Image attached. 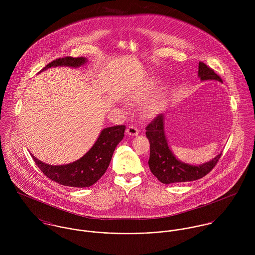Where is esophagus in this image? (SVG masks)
Returning a JSON list of instances; mask_svg holds the SVG:
<instances>
[{
  "label": "esophagus",
  "mask_w": 255,
  "mask_h": 255,
  "mask_svg": "<svg viewBox=\"0 0 255 255\" xmlns=\"http://www.w3.org/2000/svg\"><path fill=\"white\" fill-rule=\"evenodd\" d=\"M138 132H139L138 128H137L136 127H134V126H129V127L127 128V133H128V135L136 136V135L138 134Z\"/></svg>",
  "instance_id": "obj_1"
}]
</instances>
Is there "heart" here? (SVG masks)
Listing matches in <instances>:
<instances>
[{
    "label": "heart",
    "mask_w": 255,
    "mask_h": 255,
    "mask_svg": "<svg viewBox=\"0 0 255 255\" xmlns=\"http://www.w3.org/2000/svg\"><path fill=\"white\" fill-rule=\"evenodd\" d=\"M158 84V80L154 77L148 78L141 85L135 88L130 93V100L135 103H140L146 100L154 91ZM167 89L165 86L160 87L157 92L146 102L142 107V112L145 117H154L163 106V103L166 98Z\"/></svg>",
    "instance_id": "b5f03b06"
}]
</instances>
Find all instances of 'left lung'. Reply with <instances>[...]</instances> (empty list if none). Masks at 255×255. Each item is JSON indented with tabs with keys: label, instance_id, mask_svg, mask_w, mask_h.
Returning a JSON list of instances; mask_svg holds the SVG:
<instances>
[{
	"label": "left lung",
	"instance_id": "obj_1",
	"mask_svg": "<svg viewBox=\"0 0 255 255\" xmlns=\"http://www.w3.org/2000/svg\"><path fill=\"white\" fill-rule=\"evenodd\" d=\"M198 77L201 81L215 80L222 82L217 73L199 62ZM146 136L150 142V157L148 161L152 174L165 184L174 182H191L206 176L217 164L222 155L200 165H192L179 160L172 152L165 133V115L157 116L147 127Z\"/></svg>",
	"mask_w": 255,
	"mask_h": 255
}]
</instances>
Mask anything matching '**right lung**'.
Masks as SVG:
<instances>
[{
  "instance_id": "obj_1",
  "label": "right lung",
  "mask_w": 255,
  "mask_h": 255,
  "mask_svg": "<svg viewBox=\"0 0 255 255\" xmlns=\"http://www.w3.org/2000/svg\"><path fill=\"white\" fill-rule=\"evenodd\" d=\"M87 62L86 58L65 57L48 64L40 71L44 72L55 67L78 68ZM125 126L103 128L93 146L80 159L66 165H49L32 156L38 168L54 182L72 187H87L93 185L109 167L113 153L125 136Z\"/></svg>"
}]
</instances>
